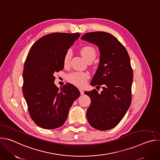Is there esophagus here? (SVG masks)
<instances>
[{
	"label": "esophagus",
	"instance_id": "1",
	"mask_svg": "<svg viewBox=\"0 0 160 160\" xmlns=\"http://www.w3.org/2000/svg\"><path fill=\"white\" fill-rule=\"evenodd\" d=\"M79 90H80V94H81V95H83V94H84V91H83L82 89L80 88Z\"/></svg>",
	"mask_w": 160,
	"mask_h": 160
}]
</instances>
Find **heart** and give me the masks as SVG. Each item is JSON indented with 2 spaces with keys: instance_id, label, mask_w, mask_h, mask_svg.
Returning a JSON list of instances; mask_svg holds the SVG:
<instances>
[{
  "instance_id": "b5f03b06",
  "label": "heart",
  "mask_w": 160,
  "mask_h": 160,
  "mask_svg": "<svg viewBox=\"0 0 160 160\" xmlns=\"http://www.w3.org/2000/svg\"><path fill=\"white\" fill-rule=\"evenodd\" d=\"M80 53L83 58L87 62L89 60H92L93 61L96 57L97 51L96 49L90 46H85L81 48ZM72 58V52L70 50L67 51L63 57V64L64 65H67ZM88 74L83 72H73L69 74L67 77V80L70 83L73 85L82 87H83L87 80L88 79Z\"/></svg>"
}]
</instances>
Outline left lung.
Instances as JSON below:
<instances>
[{
    "label": "left lung",
    "instance_id": "8db88e82",
    "mask_svg": "<svg viewBox=\"0 0 160 160\" xmlns=\"http://www.w3.org/2000/svg\"><path fill=\"white\" fill-rule=\"evenodd\" d=\"M81 39L97 45L100 52L99 66L90 84L102 85L103 90L85 92L91 99L87 120L96 129L109 130L121 122L131 103L133 72L129 56L125 47L110 33L90 32Z\"/></svg>",
    "mask_w": 160,
    "mask_h": 160
}]
</instances>
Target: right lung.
Segmentation results:
<instances>
[{
    "label": "right lung",
    "mask_w": 160,
    "mask_h": 160,
    "mask_svg": "<svg viewBox=\"0 0 160 160\" xmlns=\"http://www.w3.org/2000/svg\"><path fill=\"white\" fill-rule=\"evenodd\" d=\"M80 34L54 32L36 41L26 57L22 92L32 121L43 129L62 126L70 108L80 95L78 88L67 83L59 90L54 73L64 67L63 57Z\"/></svg>",
    "instance_id": "add662e5"
}]
</instances>
